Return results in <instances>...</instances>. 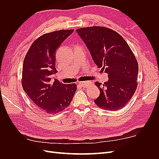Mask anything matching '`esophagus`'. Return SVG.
<instances>
[{"label": "esophagus", "instance_id": "obj_1", "mask_svg": "<svg viewBox=\"0 0 159 159\" xmlns=\"http://www.w3.org/2000/svg\"><path fill=\"white\" fill-rule=\"evenodd\" d=\"M79 84L84 88H87L88 86L91 85V81H81L79 83Z\"/></svg>", "mask_w": 159, "mask_h": 159}]
</instances>
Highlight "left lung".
Listing matches in <instances>:
<instances>
[{
  "instance_id": "1",
  "label": "left lung",
  "mask_w": 159,
  "mask_h": 159,
  "mask_svg": "<svg viewBox=\"0 0 159 159\" xmlns=\"http://www.w3.org/2000/svg\"><path fill=\"white\" fill-rule=\"evenodd\" d=\"M89 50L94 63L108 74L103 85L96 81L100 95L94 100L98 107L117 111L129 102L137 87L139 66L124 38L110 28L91 26L76 30Z\"/></svg>"
}]
</instances>
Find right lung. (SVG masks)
<instances>
[{"instance_id": "1", "label": "right lung", "mask_w": 159, "mask_h": 159, "mask_svg": "<svg viewBox=\"0 0 159 159\" xmlns=\"http://www.w3.org/2000/svg\"><path fill=\"white\" fill-rule=\"evenodd\" d=\"M73 30L45 34L32 43L22 66V85L36 106L48 114L68 107L77 89L76 84H64L51 77L57 73L56 52Z\"/></svg>"}]
</instances>
